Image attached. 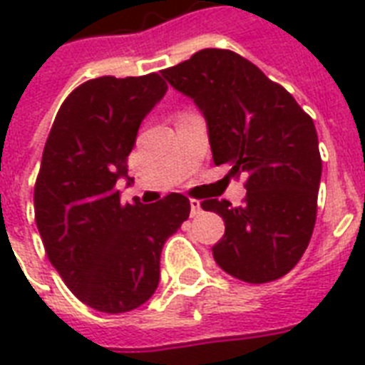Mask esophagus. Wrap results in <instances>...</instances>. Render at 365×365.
Segmentation results:
<instances>
[{"instance_id": "1", "label": "esophagus", "mask_w": 365, "mask_h": 365, "mask_svg": "<svg viewBox=\"0 0 365 365\" xmlns=\"http://www.w3.org/2000/svg\"><path fill=\"white\" fill-rule=\"evenodd\" d=\"M189 205H191V217H197L200 212H202V208H200V200L191 199L189 200Z\"/></svg>"}]
</instances>
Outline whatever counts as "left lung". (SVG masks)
Returning a JSON list of instances; mask_svg holds the SVG:
<instances>
[{
  "label": "left lung",
  "instance_id": "1",
  "mask_svg": "<svg viewBox=\"0 0 365 365\" xmlns=\"http://www.w3.org/2000/svg\"><path fill=\"white\" fill-rule=\"evenodd\" d=\"M195 102L208 126L214 165L246 180L244 205L202 200L225 222L214 259L231 277L263 284L288 274L309 246L322 160L314 123L294 96L240 54L202 48L160 71Z\"/></svg>",
  "mask_w": 365,
  "mask_h": 365
}]
</instances>
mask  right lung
<instances>
[{"label":"right lung","mask_w":365,"mask_h":365,"mask_svg":"<svg viewBox=\"0 0 365 365\" xmlns=\"http://www.w3.org/2000/svg\"><path fill=\"white\" fill-rule=\"evenodd\" d=\"M168 87L157 73L83 83L60 106L34 189L36 223L51 265L85 305L119 314L155 294L166 239L189 217L187 197L123 205L117 182L143 117Z\"/></svg>","instance_id":"right-lung-1"}]
</instances>
